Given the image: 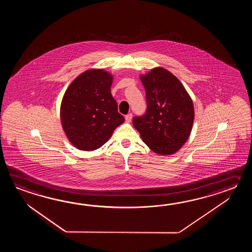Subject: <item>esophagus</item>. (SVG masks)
Here are the masks:
<instances>
[{
	"label": "esophagus",
	"instance_id": "1",
	"mask_svg": "<svg viewBox=\"0 0 252 252\" xmlns=\"http://www.w3.org/2000/svg\"><path fill=\"white\" fill-rule=\"evenodd\" d=\"M125 120H126V123H130L131 120H132V114L131 113H128L126 116H125Z\"/></svg>",
	"mask_w": 252,
	"mask_h": 252
}]
</instances>
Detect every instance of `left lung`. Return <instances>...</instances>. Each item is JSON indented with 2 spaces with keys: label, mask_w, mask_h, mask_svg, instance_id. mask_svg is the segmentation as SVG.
<instances>
[{
  "label": "left lung",
  "mask_w": 252,
  "mask_h": 252,
  "mask_svg": "<svg viewBox=\"0 0 252 252\" xmlns=\"http://www.w3.org/2000/svg\"><path fill=\"white\" fill-rule=\"evenodd\" d=\"M147 111L132 124L145 144L157 154L171 155L187 142L193 127V101L168 70L155 67L140 75Z\"/></svg>",
  "instance_id": "1"
}]
</instances>
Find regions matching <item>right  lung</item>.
Instances as JSON below:
<instances>
[{"instance_id": "add662e5", "label": "right lung", "mask_w": 252, "mask_h": 252, "mask_svg": "<svg viewBox=\"0 0 252 252\" xmlns=\"http://www.w3.org/2000/svg\"><path fill=\"white\" fill-rule=\"evenodd\" d=\"M113 80L107 71L87 70L64 93L60 106L61 124L67 139L78 150L101 148L124 123L111 94Z\"/></svg>"}]
</instances>
